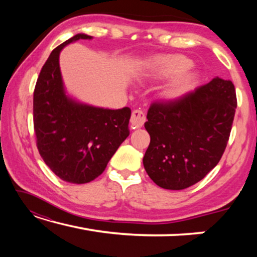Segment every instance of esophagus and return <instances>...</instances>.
Segmentation results:
<instances>
[{
  "mask_svg": "<svg viewBox=\"0 0 257 257\" xmlns=\"http://www.w3.org/2000/svg\"><path fill=\"white\" fill-rule=\"evenodd\" d=\"M146 121V114L145 112L142 110H135L132 114V118H130V123H132V127L134 128H141L144 125Z\"/></svg>",
  "mask_w": 257,
  "mask_h": 257,
  "instance_id": "esophagus-1",
  "label": "esophagus"
}]
</instances>
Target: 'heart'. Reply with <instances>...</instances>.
I'll use <instances>...</instances> for the list:
<instances>
[{"instance_id": "b5f03b06", "label": "heart", "mask_w": 257, "mask_h": 257, "mask_svg": "<svg viewBox=\"0 0 257 257\" xmlns=\"http://www.w3.org/2000/svg\"><path fill=\"white\" fill-rule=\"evenodd\" d=\"M190 67L191 61L184 55H159L147 61L143 76L145 79L159 81L176 75L161 90L163 101L173 102L189 93L197 84L196 73L186 71Z\"/></svg>"}]
</instances>
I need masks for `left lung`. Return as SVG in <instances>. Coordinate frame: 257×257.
<instances>
[{"label":"left lung","instance_id":"left-lung-1","mask_svg":"<svg viewBox=\"0 0 257 257\" xmlns=\"http://www.w3.org/2000/svg\"><path fill=\"white\" fill-rule=\"evenodd\" d=\"M237 107L231 80L219 77L169 103H154L145 129L151 136L143 159L161 188L180 190L202 180L222 156Z\"/></svg>","mask_w":257,"mask_h":257}]
</instances>
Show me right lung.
<instances>
[{"instance_id":"obj_1","label":"right lung","mask_w":257,"mask_h":257,"mask_svg":"<svg viewBox=\"0 0 257 257\" xmlns=\"http://www.w3.org/2000/svg\"><path fill=\"white\" fill-rule=\"evenodd\" d=\"M92 38L77 34L52 51L34 90L38 152L47 167L70 184H86L102 175L130 133L129 107L110 110L93 106L67 94L60 52L71 43Z\"/></svg>"}]
</instances>
